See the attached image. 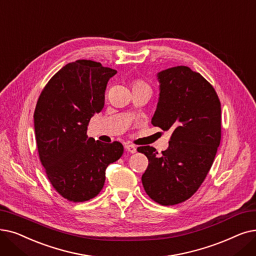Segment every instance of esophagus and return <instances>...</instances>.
<instances>
[{
	"label": "esophagus",
	"mask_w": 256,
	"mask_h": 256,
	"mask_svg": "<svg viewBox=\"0 0 256 256\" xmlns=\"http://www.w3.org/2000/svg\"><path fill=\"white\" fill-rule=\"evenodd\" d=\"M126 150L128 152H130V154H134V152H137L136 146H132V144H126Z\"/></svg>",
	"instance_id": "1"
}]
</instances>
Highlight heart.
<instances>
[{"mask_svg": "<svg viewBox=\"0 0 256 256\" xmlns=\"http://www.w3.org/2000/svg\"><path fill=\"white\" fill-rule=\"evenodd\" d=\"M130 88H132V92L135 91H148L150 93V86L141 80H132L130 84Z\"/></svg>", "mask_w": 256, "mask_h": 256, "instance_id": "obj_1", "label": "heart"}]
</instances>
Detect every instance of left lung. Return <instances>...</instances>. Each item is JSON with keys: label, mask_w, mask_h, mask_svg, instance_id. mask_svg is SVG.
<instances>
[{"label": "left lung", "mask_w": 256, "mask_h": 256, "mask_svg": "<svg viewBox=\"0 0 256 256\" xmlns=\"http://www.w3.org/2000/svg\"><path fill=\"white\" fill-rule=\"evenodd\" d=\"M160 94L152 119L170 130L168 148L158 154L146 146L137 148L148 159L142 174L148 196L164 206L182 203L201 186L220 142V102L214 86L185 66L157 74Z\"/></svg>", "instance_id": "obj_1"}]
</instances>
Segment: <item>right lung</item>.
I'll use <instances>...</instances> for the list:
<instances>
[{
	"mask_svg": "<svg viewBox=\"0 0 256 256\" xmlns=\"http://www.w3.org/2000/svg\"><path fill=\"white\" fill-rule=\"evenodd\" d=\"M116 73L100 62L78 60L55 73L38 97L33 117L40 160L54 190L71 202L88 201L100 192L108 165L124 154L120 142L86 135Z\"/></svg>",
	"mask_w": 256,
	"mask_h": 256,
	"instance_id": "1",
	"label": "right lung"
}]
</instances>
